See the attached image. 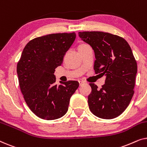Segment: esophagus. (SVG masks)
Segmentation results:
<instances>
[{"label":"esophagus","instance_id":"obj_1","mask_svg":"<svg viewBox=\"0 0 147 147\" xmlns=\"http://www.w3.org/2000/svg\"><path fill=\"white\" fill-rule=\"evenodd\" d=\"M78 82H79V84H80V86H82V85H83V84L86 83V82L85 81H84V80H79V81H78Z\"/></svg>","mask_w":147,"mask_h":147}]
</instances>
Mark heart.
I'll list each match as a JSON object with an SVG mask.
<instances>
[{"label":"heart","instance_id":"heart-1","mask_svg":"<svg viewBox=\"0 0 147 147\" xmlns=\"http://www.w3.org/2000/svg\"><path fill=\"white\" fill-rule=\"evenodd\" d=\"M86 44H81V45H80L79 46H82V45H85Z\"/></svg>","mask_w":147,"mask_h":147}]
</instances>
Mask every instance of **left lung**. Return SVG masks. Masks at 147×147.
Segmentation results:
<instances>
[{"mask_svg": "<svg viewBox=\"0 0 147 147\" xmlns=\"http://www.w3.org/2000/svg\"><path fill=\"white\" fill-rule=\"evenodd\" d=\"M79 37L94 49L95 73L106 76L98 89L90 83L88 105L94 115L112 119L126 109L134 95L137 63L127 41L121 37L102 31L79 32Z\"/></svg>", "mask_w": 147, "mask_h": 147, "instance_id": "left-lung-1", "label": "left lung"}]
</instances>
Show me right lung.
<instances>
[{
  "label": "right lung",
  "mask_w": 147,
  "mask_h": 147,
  "mask_svg": "<svg viewBox=\"0 0 147 147\" xmlns=\"http://www.w3.org/2000/svg\"><path fill=\"white\" fill-rule=\"evenodd\" d=\"M76 33H54L32 39L22 52L17 66L21 91L27 106L42 119L55 120L67 112L78 81L55 84V69L76 39Z\"/></svg>",
  "instance_id": "right-lung-1"
}]
</instances>
